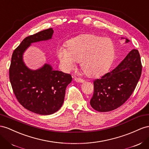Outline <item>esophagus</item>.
Masks as SVG:
<instances>
[{"label": "esophagus", "instance_id": "esophagus-1", "mask_svg": "<svg viewBox=\"0 0 149 149\" xmlns=\"http://www.w3.org/2000/svg\"><path fill=\"white\" fill-rule=\"evenodd\" d=\"M74 79L75 81L78 82V83H83L84 81V80L83 79L80 78H77V77H75L74 78Z\"/></svg>", "mask_w": 149, "mask_h": 149}]
</instances>
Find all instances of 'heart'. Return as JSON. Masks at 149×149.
Instances as JSON below:
<instances>
[{"mask_svg": "<svg viewBox=\"0 0 149 149\" xmlns=\"http://www.w3.org/2000/svg\"><path fill=\"white\" fill-rule=\"evenodd\" d=\"M114 46L110 39L93 34H84L71 39L67 49L59 47V59L68 71L73 70L76 61L81 62L84 74L95 77L103 74L114 56Z\"/></svg>", "mask_w": 149, "mask_h": 149, "instance_id": "obj_1", "label": "heart"}]
</instances>
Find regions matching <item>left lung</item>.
<instances>
[{
	"label": "left lung",
	"mask_w": 149,
	"mask_h": 149,
	"mask_svg": "<svg viewBox=\"0 0 149 149\" xmlns=\"http://www.w3.org/2000/svg\"><path fill=\"white\" fill-rule=\"evenodd\" d=\"M128 42L129 40L126 39ZM142 69L139 51L132 49L113 71L94 80L91 107L96 111L106 112L122 105L135 90Z\"/></svg>",
	"instance_id": "left-lung-1"
}]
</instances>
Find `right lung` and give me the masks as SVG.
Segmentation results:
<instances>
[{"instance_id":"right-lung-1","label":"right lung","mask_w":149,"mask_h":149,"mask_svg":"<svg viewBox=\"0 0 149 149\" xmlns=\"http://www.w3.org/2000/svg\"><path fill=\"white\" fill-rule=\"evenodd\" d=\"M52 28L27 36L12 55L9 79L16 98L27 110L39 115H50L61 107L66 86L72 81L70 74L53 70L45 64L37 70L27 68L22 54L31 43L51 39Z\"/></svg>"}]
</instances>
